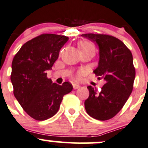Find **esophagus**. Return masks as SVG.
Returning a JSON list of instances; mask_svg holds the SVG:
<instances>
[{"instance_id":"34e87169","label":"esophagus","mask_w":148,"mask_h":148,"mask_svg":"<svg viewBox=\"0 0 148 148\" xmlns=\"http://www.w3.org/2000/svg\"><path fill=\"white\" fill-rule=\"evenodd\" d=\"M73 88L75 90V89H77L80 88V85H79L78 83H73Z\"/></svg>"}]
</instances>
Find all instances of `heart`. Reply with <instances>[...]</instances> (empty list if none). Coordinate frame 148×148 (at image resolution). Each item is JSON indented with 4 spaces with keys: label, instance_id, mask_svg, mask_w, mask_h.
<instances>
[{
    "label": "heart",
    "instance_id": "b5f03b06",
    "mask_svg": "<svg viewBox=\"0 0 148 148\" xmlns=\"http://www.w3.org/2000/svg\"><path fill=\"white\" fill-rule=\"evenodd\" d=\"M78 47L80 49V52H86L90 49H94V46L93 44L88 41H80L78 43Z\"/></svg>",
    "mask_w": 148,
    "mask_h": 148
}]
</instances>
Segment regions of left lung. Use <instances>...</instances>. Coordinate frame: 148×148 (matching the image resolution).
I'll list each match as a JSON object with an SVG mask.
<instances>
[{
    "label": "left lung",
    "mask_w": 148,
    "mask_h": 148,
    "mask_svg": "<svg viewBox=\"0 0 148 148\" xmlns=\"http://www.w3.org/2000/svg\"><path fill=\"white\" fill-rule=\"evenodd\" d=\"M99 48V65L93 73L106 81L101 91L88 86L89 96L85 109L89 116L101 121L113 118L122 109L133 89L135 69L132 52L114 36L84 34Z\"/></svg>",
    "instance_id": "1"
}]
</instances>
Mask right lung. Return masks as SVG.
<instances>
[{"label": "right lung", "instance_id": "obj_1", "mask_svg": "<svg viewBox=\"0 0 148 148\" xmlns=\"http://www.w3.org/2000/svg\"><path fill=\"white\" fill-rule=\"evenodd\" d=\"M68 37L43 34L24 44L11 65L14 94L23 109L33 119L43 121L59 110L62 98L73 90L69 82L62 86L47 77Z\"/></svg>", "mask_w": 148, "mask_h": 148}]
</instances>
